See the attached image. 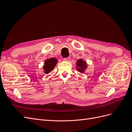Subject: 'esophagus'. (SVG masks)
<instances>
[{
    "label": "esophagus",
    "instance_id": "1",
    "mask_svg": "<svg viewBox=\"0 0 132 132\" xmlns=\"http://www.w3.org/2000/svg\"><path fill=\"white\" fill-rule=\"evenodd\" d=\"M63 60L65 61H70L71 60V58L70 57H66L63 59Z\"/></svg>",
    "mask_w": 132,
    "mask_h": 132
}]
</instances>
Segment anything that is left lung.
<instances>
[{
  "instance_id": "left-lung-1",
  "label": "left lung",
  "mask_w": 132,
  "mask_h": 132,
  "mask_svg": "<svg viewBox=\"0 0 132 132\" xmlns=\"http://www.w3.org/2000/svg\"><path fill=\"white\" fill-rule=\"evenodd\" d=\"M76 69L77 70L81 73L85 71L86 69L87 68V64L85 61H84L82 59H79L76 62Z\"/></svg>"
}]
</instances>
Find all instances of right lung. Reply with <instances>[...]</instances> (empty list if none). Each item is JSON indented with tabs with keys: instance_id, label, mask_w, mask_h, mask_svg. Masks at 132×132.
I'll return each mask as SVG.
<instances>
[{
	"instance_id": "1",
	"label": "right lung",
	"mask_w": 132,
	"mask_h": 132,
	"mask_svg": "<svg viewBox=\"0 0 132 132\" xmlns=\"http://www.w3.org/2000/svg\"><path fill=\"white\" fill-rule=\"evenodd\" d=\"M57 60L56 59L52 57L50 59H47L44 62L43 66V72L46 74H48L51 72L55 67L57 63Z\"/></svg>"
}]
</instances>
